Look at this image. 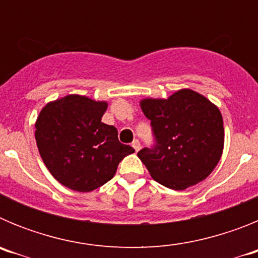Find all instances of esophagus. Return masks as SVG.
<instances>
[{
	"mask_svg": "<svg viewBox=\"0 0 258 258\" xmlns=\"http://www.w3.org/2000/svg\"><path fill=\"white\" fill-rule=\"evenodd\" d=\"M132 146H133V149L136 150V151H140L141 150V143L138 140H134L133 143H132Z\"/></svg>",
	"mask_w": 258,
	"mask_h": 258,
	"instance_id": "esophagus-1",
	"label": "esophagus"
}]
</instances>
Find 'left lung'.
<instances>
[{
  "label": "left lung",
  "instance_id": "1",
  "mask_svg": "<svg viewBox=\"0 0 258 258\" xmlns=\"http://www.w3.org/2000/svg\"><path fill=\"white\" fill-rule=\"evenodd\" d=\"M151 120L156 145L143 149L138 157L152 178L172 190H184L213 172L225 143L220 109L204 95L181 89L163 98L140 102Z\"/></svg>",
  "mask_w": 258,
  "mask_h": 258
}]
</instances>
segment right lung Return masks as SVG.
Returning a JSON list of instances; mask_svg holds the SVG:
<instances>
[{"label": "right lung", "mask_w": 258, "mask_h": 258, "mask_svg": "<svg viewBox=\"0 0 258 258\" xmlns=\"http://www.w3.org/2000/svg\"><path fill=\"white\" fill-rule=\"evenodd\" d=\"M108 103L70 94L51 101L36 120V142L52 177L66 187L89 192L115 175L134 152L118 142L117 129L102 122Z\"/></svg>", "instance_id": "right-lung-1"}]
</instances>
